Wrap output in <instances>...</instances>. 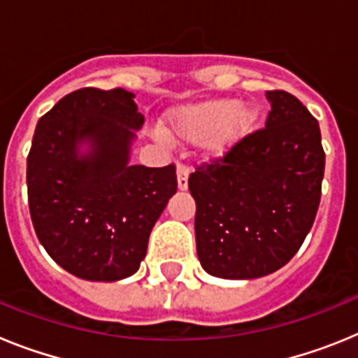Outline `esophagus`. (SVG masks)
<instances>
[{
  "label": "esophagus",
  "instance_id": "obj_1",
  "mask_svg": "<svg viewBox=\"0 0 358 358\" xmlns=\"http://www.w3.org/2000/svg\"><path fill=\"white\" fill-rule=\"evenodd\" d=\"M188 166H186V164H177V186H179V189L188 188Z\"/></svg>",
  "mask_w": 358,
  "mask_h": 358
}]
</instances>
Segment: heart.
<instances>
[{"label": "heart", "mask_w": 358, "mask_h": 358, "mask_svg": "<svg viewBox=\"0 0 358 358\" xmlns=\"http://www.w3.org/2000/svg\"><path fill=\"white\" fill-rule=\"evenodd\" d=\"M258 109L236 98H210L173 110L166 132L172 140L186 143L206 141L211 156H222L255 129Z\"/></svg>", "instance_id": "obj_1"}]
</instances>
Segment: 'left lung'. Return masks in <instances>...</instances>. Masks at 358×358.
Masks as SVG:
<instances>
[{
	"label": "left lung",
	"instance_id": "obj_1",
	"mask_svg": "<svg viewBox=\"0 0 358 358\" xmlns=\"http://www.w3.org/2000/svg\"><path fill=\"white\" fill-rule=\"evenodd\" d=\"M264 129L189 173L202 268L252 280L281 268L305 242L321 201L324 150L319 123L287 91H267Z\"/></svg>",
	"mask_w": 358,
	"mask_h": 358
}]
</instances>
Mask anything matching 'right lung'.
<instances>
[{
    "label": "right lung",
    "mask_w": 358,
    "mask_h": 358,
    "mask_svg": "<svg viewBox=\"0 0 358 358\" xmlns=\"http://www.w3.org/2000/svg\"><path fill=\"white\" fill-rule=\"evenodd\" d=\"M134 94L82 87L37 122L27 159L28 206L36 235L73 276H132L150 231L176 194V166L129 164L132 131L143 125ZM90 143L85 155L78 145Z\"/></svg>",
    "instance_id": "right-lung-1"
}]
</instances>
